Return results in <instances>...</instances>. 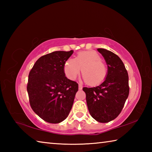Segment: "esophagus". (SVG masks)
<instances>
[{
	"label": "esophagus",
	"instance_id": "esophagus-1",
	"mask_svg": "<svg viewBox=\"0 0 152 152\" xmlns=\"http://www.w3.org/2000/svg\"><path fill=\"white\" fill-rule=\"evenodd\" d=\"M82 87H83V85H82V84H78V88H79L80 90L82 89Z\"/></svg>",
	"mask_w": 152,
	"mask_h": 152
}]
</instances>
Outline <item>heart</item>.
<instances>
[{
	"label": "heart",
	"instance_id": "heart-1",
	"mask_svg": "<svg viewBox=\"0 0 152 152\" xmlns=\"http://www.w3.org/2000/svg\"><path fill=\"white\" fill-rule=\"evenodd\" d=\"M81 69L84 80L91 86L101 84L107 74V67L101 61V56L92 50L80 51L75 59H68L64 65V74L70 80L76 79Z\"/></svg>",
	"mask_w": 152,
	"mask_h": 152
}]
</instances>
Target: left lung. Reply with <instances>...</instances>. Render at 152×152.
Segmentation results:
<instances>
[{"label":"left lung","mask_w":152,"mask_h":152,"mask_svg":"<svg viewBox=\"0 0 152 152\" xmlns=\"http://www.w3.org/2000/svg\"><path fill=\"white\" fill-rule=\"evenodd\" d=\"M107 65V74L100 85L84 87L86 103L92 118L100 123L114 120L121 112L129 92V76L124 64L112 51L99 48Z\"/></svg>","instance_id":"8db88e82"}]
</instances>
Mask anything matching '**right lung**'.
I'll return each mask as SVG.
<instances>
[{
	"label": "right lung",
	"mask_w": 152,
	"mask_h": 152,
	"mask_svg": "<svg viewBox=\"0 0 152 152\" xmlns=\"http://www.w3.org/2000/svg\"><path fill=\"white\" fill-rule=\"evenodd\" d=\"M56 51L36 61L28 78L27 90L32 109L50 123H59L68 116L78 84L66 77L64 65L73 53Z\"/></svg>",
	"instance_id": "right-lung-1"
}]
</instances>
